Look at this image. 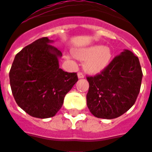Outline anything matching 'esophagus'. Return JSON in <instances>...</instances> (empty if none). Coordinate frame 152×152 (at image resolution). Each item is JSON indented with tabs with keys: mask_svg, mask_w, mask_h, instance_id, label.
<instances>
[{
	"mask_svg": "<svg viewBox=\"0 0 152 152\" xmlns=\"http://www.w3.org/2000/svg\"><path fill=\"white\" fill-rule=\"evenodd\" d=\"M77 75H78V77L80 79H82L84 77V74H83V72H79L78 73H77Z\"/></svg>",
	"mask_w": 152,
	"mask_h": 152,
	"instance_id": "obj_1",
	"label": "esophagus"
}]
</instances>
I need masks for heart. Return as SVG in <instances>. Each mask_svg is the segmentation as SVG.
Returning <instances> with one entry per match:
<instances>
[{"mask_svg": "<svg viewBox=\"0 0 152 152\" xmlns=\"http://www.w3.org/2000/svg\"><path fill=\"white\" fill-rule=\"evenodd\" d=\"M75 53L80 59L87 60L85 69L91 73H98L102 71L108 65L112 57L110 49L100 45L78 50Z\"/></svg>", "mask_w": 152, "mask_h": 152, "instance_id": "obj_1", "label": "heart"}]
</instances>
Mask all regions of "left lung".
Here are the masks:
<instances>
[{"label": "left lung", "instance_id": "obj_1", "mask_svg": "<svg viewBox=\"0 0 152 152\" xmlns=\"http://www.w3.org/2000/svg\"><path fill=\"white\" fill-rule=\"evenodd\" d=\"M142 72L139 58L125 50L95 76H87V105L93 115L113 119L127 112L139 95Z\"/></svg>", "mask_w": 152, "mask_h": 152}]
</instances>
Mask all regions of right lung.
<instances>
[{"label": "right lung", "mask_w": 152, "mask_h": 152, "mask_svg": "<svg viewBox=\"0 0 152 152\" xmlns=\"http://www.w3.org/2000/svg\"><path fill=\"white\" fill-rule=\"evenodd\" d=\"M50 42L43 37L25 46L15 55L9 72L16 103L34 118L53 117L78 80L76 72L60 69L57 58L62 53Z\"/></svg>", "instance_id": "obj_1"}]
</instances>
